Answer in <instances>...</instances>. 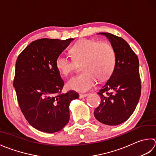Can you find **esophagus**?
<instances>
[{
    "instance_id": "esophagus-1",
    "label": "esophagus",
    "mask_w": 156,
    "mask_h": 156,
    "mask_svg": "<svg viewBox=\"0 0 156 156\" xmlns=\"http://www.w3.org/2000/svg\"><path fill=\"white\" fill-rule=\"evenodd\" d=\"M86 96H87V94H79V98H85Z\"/></svg>"
}]
</instances>
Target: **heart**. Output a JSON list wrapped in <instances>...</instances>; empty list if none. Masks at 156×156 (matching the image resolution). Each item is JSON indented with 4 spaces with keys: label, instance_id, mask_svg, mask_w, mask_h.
I'll use <instances>...</instances> for the list:
<instances>
[{
    "label": "heart",
    "instance_id": "1",
    "mask_svg": "<svg viewBox=\"0 0 156 156\" xmlns=\"http://www.w3.org/2000/svg\"><path fill=\"white\" fill-rule=\"evenodd\" d=\"M75 60L83 59L81 69L83 72L68 81L70 90L85 92L96 85L97 78L104 81L114 71L116 64V53L109 43L100 42L96 40L83 39L71 48ZM56 66L60 73L68 75L73 71L75 62L65 54L56 57Z\"/></svg>",
    "mask_w": 156,
    "mask_h": 156
}]
</instances>
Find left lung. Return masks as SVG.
Masks as SVG:
<instances>
[{
    "label": "left lung",
    "instance_id": "8db88e82",
    "mask_svg": "<svg viewBox=\"0 0 156 156\" xmlns=\"http://www.w3.org/2000/svg\"><path fill=\"white\" fill-rule=\"evenodd\" d=\"M106 36L116 53L114 71L98 94L100 106L94 116L101 123L119 125L134 112L141 96V79L137 56L122 37L110 33H98Z\"/></svg>",
    "mask_w": 156,
    "mask_h": 156
}]
</instances>
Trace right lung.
Returning <instances> with one entry per match:
<instances>
[{
    "label": "right lung",
    "mask_w": 156,
    "mask_h": 156,
    "mask_svg": "<svg viewBox=\"0 0 156 156\" xmlns=\"http://www.w3.org/2000/svg\"><path fill=\"white\" fill-rule=\"evenodd\" d=\"M43 38L31 42L19 55L13 86L28 122L42 132L53 133L69 121V105L79 98L75 91L61 94L64 81L56 59L73 40Z\"/></svg>",
    "instance_id": "add662e5"
}]
</instances>
